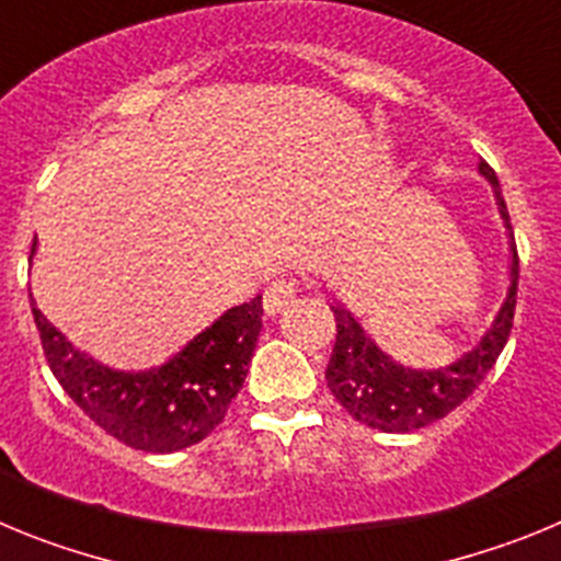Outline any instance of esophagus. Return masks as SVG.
<instances>
[{"mask_svg":"<svg viewBox=\"0 0 561 561\" xmlns=\"http://www.w3.org/2000/svg\"><path fill=\"white\" fill-rule=\"evenodd\" d=\"M295 297H297V280H291V277H277V280H272L264 291L266 314H280V311H286L291 304H295Z\"/></svg>","mask_w":561,"mask_h":561,"instance_id":"obj_1","label":"esophagus"}]
</instances>
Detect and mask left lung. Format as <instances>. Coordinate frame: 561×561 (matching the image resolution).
<instances>
[{
    "label": "left lung",
    "mask_w": 561,
    "mask_h": 561,
    "mask_svg": "<svg viewBox=\"0 0 561 561\" xmlns=\"http://www.w3.org/2000/svg\"><path fill=\"white\" fill-rule=\"evenodd\" d=\"M480 173L494 187L500 219L508 230L512 266H508V291H505L503 306L472 351H466L447 368H404L396 359H390L370 340V334H365V329L356 323V317L348 309L331 306L336 317V342L334 351H331L329 368H325V379H329L334 399L365 427L381 430V433H413V430L444 419L478 390V385L494 368V362L508 342L514 306H517V244H514L512 219H508V207H505L503 193H500L497 173L492 171L489 162H480Z\"/></svg>",
    "instance_id": "1"
}]
</instances>
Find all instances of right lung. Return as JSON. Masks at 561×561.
I'll return each mask as SVG.
<instances>
[{
    "label": "right lung",
    "instance_id": "add662e5",
    "mask_svg": "<svg viewBox=\"0 0 561 561\" xmlns=\"http://www.w3.org/2000/svg\"><path fill=\"white\" fill-rule=\"evenodd\" d=\"M36 255V241L30 261ZM33 297V295H30ZM33 306L49 370L78 408L112 438L142 453L193 447L225 421L230 401L247 379V365L261 334V295L232 306L180 354L151 370H114L78 351Z\"/></svg>",
    "mask_w": 561,
    "mask_h": 561
}]
</instances>
